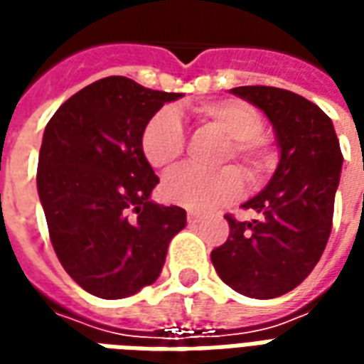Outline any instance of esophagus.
<instances>
[{
    "instance_id": "esophagus-1",
    "label": "esophagus",
    "mask_w": 364,
    "mask_h": 364,
    "mask_svg": "<svg viewBox=\"0 0 364 364\" xmlns=\"http://www.w3.org/2000/svg\"><path fill=\"white\" fill-rule=\"evenodd\" d=\"M200 218H203V214L193 213V210L187 213V222H189V224H197V222H200Z\"/></svg>"
}]
</instances>
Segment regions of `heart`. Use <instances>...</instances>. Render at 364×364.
<instances>
[{"mask_svg": "<svg viewBox=\"0 0 364 364\" xmlns=\"http://www.w3.org/2000/svg\"><path fill=\"white\" fill-rule=\"evenodd\" d=\"M191 112L203 124L228 136L220 151V164L236 159L245 179L257 185L274 166L273 150L261 136L263 117L253 105L240 99H224L195 105ZM144 158L156 169H167L185 151V130L179 114L164 107L154 112L140 136ZM242 193V177L234 167L203 171L197 167H181L169 173L161 183V195L167 203L189 210L205 213L226 205Z\"/></svg>", "mask_w": 364, "mask_h": 364, "instance_id": "heart-1", "label": "heart"}]
</instances>
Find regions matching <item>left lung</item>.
I'll list each match as a JSON object with an SVG mask.
<instances>
[{"label": "left lung", "instance_id": "1", "mask_svg": "<svg viewBox=\"0 0 364 364\" xmlns=\"http://www.w3.org/2000/svg\"><path fill=\"white\" fill-rule=\"evenodd\" d=\"M232 93L273 122L281 161L267 187L242 205L257 218L240 222L226 214L230 236L210 259L240 294L277 298L296 289L326 250L343 156L331 119L302 95L269 85Z\"/></svg>", "mask_w": 364, "mask_h": 364}]
</instances>
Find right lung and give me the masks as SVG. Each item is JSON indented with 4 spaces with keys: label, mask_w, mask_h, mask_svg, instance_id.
Returning a JSON list of instances; mask_svg holds the SVG:
<instances>
[{
    "label": "right lung",
    "mask_w": 364,
    "mask_h": 364,
    "mask_svg": "<svg viewBox=\"0 0 364 364\" xmlns=\"http://www.w3.org/2000/svg\"><path fill=\"white\" fill-rule=\"evenodd\" d=\"M179 97L111 75L70 97L44 128L36 187L52 247L93 296L127 298L156 282L187 224L181 206L150 200L159 179L140 146L151 114Z\"/></svg>",
    "instance_id": "add662e5"
}]
</instances>
